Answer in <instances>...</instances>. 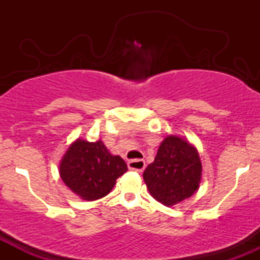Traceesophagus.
Segmentation results:
<instances>
[{"label":"esophagus","instance_id":"1","mask_svg":"<svg viewBox=\"0 0 260 260\" xmlns=\"http://www.w3.org/2000/svg\"><path fill=\"white\" fill-rule=\"evenodd\" d=\"M128 168L131 170H136L138 172H143L145 169V161L142 159H133L128 161Z\"/></svg>","mask_w":260,"mask_h":260}]
</instances>
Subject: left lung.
<instances>
[{
    "mask_svg": "<svg viewBox=\"0 0 260 260\" xmlns=\"http://www.w3.org/2000/svg\"><path fill=\"white\" fill-rule=\"evenodd\" d=\"M143 178L154 199L166 207L189 198L198 190L202 180L198 150L181 137H166Z\"/></svg>",
    "mask_w": 260,
    "mask_h": 260,
    "instance_id": "left-lung-1",
    "label": "left lung"
}]
</instances>
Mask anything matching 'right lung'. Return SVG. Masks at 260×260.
Instances as JSON below:
<instances>
[{
    "label": "right lung",
    "mask_w": 260,
    "mask_h": 260,
    "mask_svg": "<svg viewBox=\"0 0 260 260\" xmlns=\"http://www.w3.org/2000/svg\"><path fill=\"white\" fill-rule=\"evenodd\" d=\"M127 164L111 155L101 140L78 138L67 149L59 164L64 184L84 201H96L111 192L116 180L127 171Z\"/></svg>",
    "instance_id": "obj_1"
}]
</instances>
